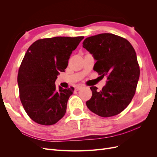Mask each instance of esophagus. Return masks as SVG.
Masks as SVG:
<instances>
[{
	"label": "esophagus",
	"instance_id": "esophagus-1",
	"mask_svg": "<svg viewBox=\"0 0 157 157\" xmlns=\"http://www.w3.org/2000/svg\"><path fill=\"white\" fill-rule=\"evenodd\" d=\"M82 87V86H81V85H77V86L75 87V90H76V91H78V90H79Z\"/></svg>",
	"mask_w": 157,
	"mask_h": 157
}]
</instances>
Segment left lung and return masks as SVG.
I'll return each mask as SVG.
<instances>
[{
	"mask_svg": "<svg viewBox=\"0 0 157 157\" xmlns=\"http://www.w3.org/2000/svg\"><path fill=\"white\" fill-rule=\"evenodd\" d=\"M82 44L96 60L94 70L107 80L100 91L90 87L92 96L86 105L100 117L115 116L127 107L136 93L140 73L136 51L129 41L111 33L88 37Z\"/></svg>",
	"mask_w": 157,
	"mask_h": 157,
	"instance_id": "1",
	"label": "left lung"
}]
</instances>
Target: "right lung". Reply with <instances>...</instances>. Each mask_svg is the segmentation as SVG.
Wrapping results in <instances>:
<instances>
[{
	"label": "right lung",
	"mask_w": 157,
	"mask_h": 157,
	"mask_svg": "<svg viewBox=\"0 0 157 157\" xmlns=\"http://www.w3.org/2000/svg\"><path fill=\"white\" fill-rule=\"evenodd\" d=\"M84 36L37 40L29 46L17 75L20 98L31 119L41 125L56 124L65 115L74 88L56 89L55 81Z\"/></svg>",
	"instance_id": "obj_1"
}]
</instances>
